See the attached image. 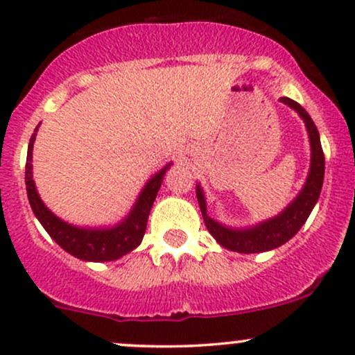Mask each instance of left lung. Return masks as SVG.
Segmentation results:
<instances>
[{
  "label": "left lung",
  "mask_w": 355,
  "mask_h": 355,
  "mask_svg": "<svg viewBox=\"0 0 355 355\" xmlns=\"http://www.w3.org/2000/svg\"><path fill=\"white\" fill-rule=\"evenodd\" d=\"M280 101L299 113V116L304 120L305 128H307L309 141H311V168H309L307 180H305L302 190L299 191L294 200L275 217L263 220V222L247 227V229H232V227L215 222L207 215L205 193L197 183L198 205H200L203 222H205L211 237L222 247L239 252V254H259V252L272 250V248L288 242L309 218L312 209L319 200L322 183H324L325 158L322 152L319 130L312 121L311 115L297 101L287 98V96H282Z\"/></svg>",
  "instance_id": "1"
}]
</instances>
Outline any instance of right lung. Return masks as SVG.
<instances>
[{"instance_id": "add662e5", "label": "right lung", "mask_w": 355, "mask_h": 355, "mask_svg": "<svg viewBox=\"0 0 355 355\" xmlns=\"http://www.w3.org/2000/svg\"><path fill=\"white\" fill-rule=\"evenodd\" d=\"M36 132H38V126H36L35 133L31 135L30 145H28L24 182H26L28 200H30L31 210H33L35 217L40 220L43 229L50 234V237L64 252H68V254H71L80 260H87V262H110V260H116L140 245L146 230L150 210H152L155 198H157L158 190H160L162 182H164L165 172L172 164L165 165L160 172L155 173L146 182L144 190L138 195L133 209L130 210V214L120 223L113 227H105V229L103 227H100V229L76 227L56 217L40 198L33 180V165H31Z\"/></svg>"}]
</instances>
